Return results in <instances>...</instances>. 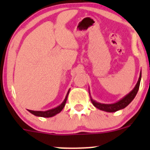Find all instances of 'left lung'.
I'll use <instances>...</instances> for the list:
<instances>
[{
    "mask_svg": "<svg viewBox=\"0 0 150 150\" xmlns=\"http://www.w3.org/2000/svg\"><path fill=\"white\" fill-rule=\"evenodd\" d=\"M141 78H142V72L140 73L139 78V81L138 82H137V85H136L135 88H134L127 96H125L123 99H122L121 100H120L119 102L112 104H104L98 103V102H95V101H93V99H91L92 104H93V106L96 107V108L99 109V110H104V111L106 112H114L117 111V110L125 108V107H127L128 104L132 102V100L134 99L136 95H137V92H138L139 91V88Z\"/></svg>",
    "mask_w": 150,
    "mask_h": 150,
    "instance_id": "obj_1",
    "label": "left lung"
}]
</instances>
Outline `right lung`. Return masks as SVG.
<instances>
[{
  "instance_id": "obj_1",
  "label": "right lung",
  "mask_w": 150,
  "mask_h": 150,
  "mask_svg": "<svg viewBox=\"0 0 150 150\" xmlns=\"http://www.w3.org/2000/svg\"><path fill=\"white\" fill-rule=\"evenodd\" d=\"M68 93H69V91H68L67 94L65 99H64V102H62L61 104H60L59 107H56V108L52 109V110H47V111H33V110H28V111L30 112H31L32 114H33L35 116H39V117H52V116H54L55 115L58 114L62 110V109L64 108V105H65V103L67 102V96Z\"/></svg>"
}]
</instances>
